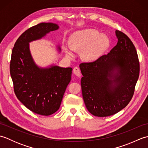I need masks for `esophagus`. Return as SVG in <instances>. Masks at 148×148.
Segmentation results:
<instances>
[{"label": "esophagus", "mask_w": 148, "mask_h": 148, "mask_svg": "<svg viewBox=\"0 0 148 148\" xmlns=\"http://www.w3.org/2000/svg\"><path fill=\"white\" fill-rule=\"evenodd\" d=\"M73 73L74 74H76L77 77H80L81 76V71L79 67H75L73 69Z\"/></svg>", "instance_id": "1"}]
</instances>
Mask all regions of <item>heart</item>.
<instances>
[{
    "instance_id": "b5f03b06",
    "label": "heart",
    "mask_w": 148,
    "mask_h": 148,
    "mask_svg": "<svg viewBox=\"0 0 148 148\" xmlns=\"http://www.w3.org/2000/svg\"><path fill=\"white\" fill-rule=\"evenodd\" d=\"M70 45L65 47V52L74 58L76 51H81V56L86 61H95L101 56L110 44L109 37L94 29H85L74 32L71 36Z\"/></svg>"
}]
</instances>
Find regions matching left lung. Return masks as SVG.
Segmentation results:
<instances>
[{"label":"left lung","mask_w":148,"mask_h":148,"mask_svg":"<svg viewBox=\"0 0 148 148\" xmlns=\"http://www.w3.org/2000/svg\"><path fill=\"white\" fill-rule=\"evenodd\" d=\"M118 43L108 55L79 65L85 106L98 117L111 116L130 102L139 76L137 51L126 34L116 30Z\"/></svg>","instance_id":"1"}]
</instances>
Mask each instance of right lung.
Wrapping results in <instances>:
<instances>
[{
	"mask_svg": "<svg viewBox=\"0 0 148 148\" xmlns=\"http://www.w3.org/2000/svg\"><path fill=\"white\" fill-rule=\"evenodd\" d=\"M53 23H41L27 30L16 41L10 62V74L18 99L34 113L49 116L60 106L72 69L57 65L39 67L31 55L29 42L58 30ZM58 49L60 51V48Z\"/></svg>",
	"mask_w": 148,
	"mask_h": 148,
	"instance_id": "right-lung-1",
	"label": "right lung"
}]
</instances>
